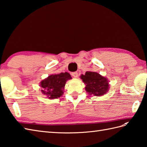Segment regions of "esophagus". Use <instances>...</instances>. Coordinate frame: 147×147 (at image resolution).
<instances>
[{
	"label": "esophagus",
	"mask_w": 147,
	"mask_h": 147,
	"mask_svg": "<svg viewBox=\"0 0 147 147\" xmlns=\"http://www.w3.org/2000/svg\"><path fill=\"white\" fill-rule=\"evenodd\" d=\"M78 76V74L77 72H73V73H72V76L73 78H77Z\"/></svg>",
	"instance_id": "34e87169"
}]
</instances>
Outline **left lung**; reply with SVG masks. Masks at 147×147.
Returning <instances> with one entry per match:
<instances>
[{
  "mask_svg": "<svg viewBox=\"0 0 147 147\" xmlns=\"http://www.w3.org/2000/svg\"><path fill=\"white\" fill-rule=\"evenodd\" d=\"M80 78L85 85V90L89 95L99 96L108 92L109 84L107 78L96 72L86 71Z\"/></svg>",
  "mask_w": 147,
  "mask_h": 147,
  "instance_id": "1",
  "label": "left lung"
}]
</instances>
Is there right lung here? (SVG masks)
Returning a JSON list of instances; mask_svg holds the SVG:
<instances>
[{"label": "right lung", "mask_w": 147, "mask_h": 147, "mask_svg": "<svg viewBox=\"0 0 147 147\" xmlns=\"http://www.w3.org/2000/svg\"><path fill=\"white\" fill-rule=\"evenodd\" d=\"M71 79L70 74L67 72L51 74L40 82L42 93L49 99L59 98L63 95L65 83Z\"/></svg>", "instance_id": "1"}]
</instances>
